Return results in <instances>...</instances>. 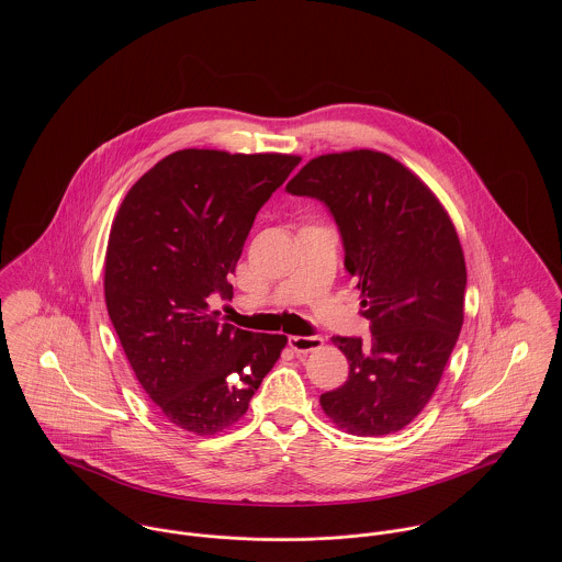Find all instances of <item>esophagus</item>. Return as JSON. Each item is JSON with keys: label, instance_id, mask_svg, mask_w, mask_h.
Wrapping results in <instances>:
<instances>
[{"label": "esophagus", "instance_id": "1", "mask_svg": "<svg viewBox=\"0 0 562 562\" xmlns=\"http://www.w3.org/2000/svg\"><path fill=\"white\" fill-rule=\"evenodd\" d=\"M290 346L292 350L296 352H312V350H318L322 344H324V337L322 335H292L290 339Z\"/></svg>", "mask_w": 562, "mask_h": 562}]
</instances>
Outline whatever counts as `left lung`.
I'll return each mask as SVG.
<instances>
[{
    "mask_svg": "<svg viewBox=\"0 0 562 562\" xmlns=\"http://www.w3.org/2000/svg\"><path fill=\"white\" fill-rule=\"evenodd\" d=\"M285 190L328 207L372 333L333 337L350 372L322 408L350 435L396 432L435 394L463 326L468 270L454 225L408 168L370 149L307 161Z\"/></svg>",
    "mask_w": 562,
    "mask_h": 562,
    "instance_id": "8db88e82",
    "label": "left lung"
}]
</instances>
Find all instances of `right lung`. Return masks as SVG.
I'll use <instances>...</instances> for the list:
<instances>
[{
  "label": "right lung",
  "mask_w": 562,
  "mask_h": 562,
  "mask_svg": "<svg viewBox=\"0 0 562 562\" xmlns=\"http://www.w3.org/2000/svg\"><path fill=\"white\" fill-rule=\"evenodd\" d=\"M299 156L183 149L123 199L105 252V305L127 361L164 417L194 435L236 424L288 344L210 312L232 299L244 241Z\"/></svg>",
  "instance_id": "1"
}]
</instances>
